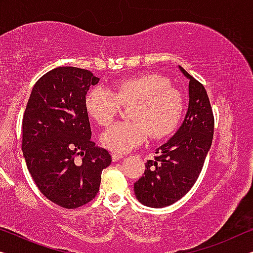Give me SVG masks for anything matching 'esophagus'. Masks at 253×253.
Listing matches in <instances>:
<instances>
[{
	"label": "esophagus",
	"mask_w": 253,
	"mask_h": 253,
	"mask_svg": "<svg viewBox=\"0 0 253 253\" xmlns=\"http://www.w3.org/2000/svg\"><path fill=\"white\" fill-rule=\"evenodd\" d=\"M111 157H112V160L114 161H118V160H120V159H123V154H120V153H117V152H114L111 154Z\"/></svg>",
	"instance_id": "34e87169"
}]
</instances>
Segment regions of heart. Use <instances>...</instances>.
Returning <instances> with one entry per match:
<instances>
[{
    "instance_id": "obj_1",
    "label": "heart",
    "mask_w": 253,
    "mask_h": 253,
    "mask_svg": "<svg viewBox=\"0 0 253 253\" xmlns=\"http://www.w3.org/2000/svg\"><path fill=\"white\" fill-rule=\"evenodd\" d=\"M131 122H120L105 130L101 142L105 149L125 153L141 145L149 134L153 139L168 137L177 129L185 112V99L170 79L144 74L117 82L109 90L96 87L85 97L87 114L101 126H108L130 107Z\"/></svg>"
}]
</instances>
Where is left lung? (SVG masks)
<instances>
[{"label": "left lung", "mask_w": 253, "mask_h": 253, "mask_svg": "<svg viewBox=\"0 0 253 253\" xmlns=\"http://www.w3.org/2000/svg\"><path fill=\"white\" fill-rule=\"evenodd\" d=\"M190 79V103L183 125L145 164L143 176L134 184L136 198L152 208L170 206L182 199L197 182L212 143L214 119L208 94L185 69Z\"/></svg>", "instance_id": "8db88e82"}]
</instances>
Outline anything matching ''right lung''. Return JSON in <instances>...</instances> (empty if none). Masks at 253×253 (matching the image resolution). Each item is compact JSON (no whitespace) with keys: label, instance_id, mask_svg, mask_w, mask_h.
<instances>
[{"label":"right lung","instance_id":"add662e5","mask_svg":"<svg viewBox=\"0 0 253 253\" xmlns=\"http://www.w3.org/2000/svg\"><path fill=\"white\" fill-rule=\"evenodd\" d=\"M89 70L58 67L34 85L24 118L26 165L45 198L76 209L96 197L102 170L111 164L107 150L90 136L86 93L99 83Z\"/></svg>","mask_w":253,"mask_h":253}]
</instances>
